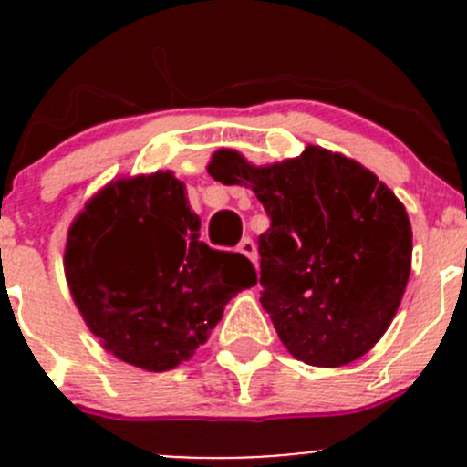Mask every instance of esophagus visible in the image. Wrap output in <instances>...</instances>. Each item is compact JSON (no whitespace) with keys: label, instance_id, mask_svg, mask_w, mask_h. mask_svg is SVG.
I'll use <instances>...</instances> for the list:
<instances>
[{"label":"esophagus","instance_id":"1","mask_svg":"<svg viewBox=\"0 0 467 467\" xmlns=\"http://www.w3.org/2000/svg\"><path fill=\"white\" fill-rule=\"evenodd\" d=\"M239 253L246 255L253 264H257V246L251 237H244L242 242H239Z\"/></svg>","mask_w":467,"mask_h":467}]
</instances>
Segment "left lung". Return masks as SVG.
Returning <instances> with one entry per match:
<instances>
[{
  "label": "left lung",
  "mask_w": 467,
  "mask_h": 467,
  "mask_svg": "<svg viewBox=\"0 0 467 467\" xmlns=\"http://www.w3.org/2000/svg\"><path fill=\"white\" fill-rule=\"evenodd\" d=\"M207 173L251 187L271 219L257 242L260 303L286 350L323 368L364 357L389 329L411 273V223L398 196L321 146L268 167L221 149Z\"/></svg>",
  "instance_id": "obj_1"
}]
</instances>
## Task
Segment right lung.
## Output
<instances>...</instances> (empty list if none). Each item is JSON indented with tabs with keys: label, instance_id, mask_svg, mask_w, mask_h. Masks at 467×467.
<instances>
[{
	"label": "right lung",
	"instance_id": "1",
	"mask_svg": "<svg viewBox=\"0 0 467 467\" xmlns=\"http://www.w3.org/2000/svg\"><path fill=\"white\" fill-rule=\"evenodd\" d=\"M201 219L171 171L119 178L88 201L65 246V277L89 332L150 373L203 346L242 289L257 285L239 253L199 239Z\"/></svg>",
	"mask_w": 467,
	"mask_h": 467
}]
</instances>
